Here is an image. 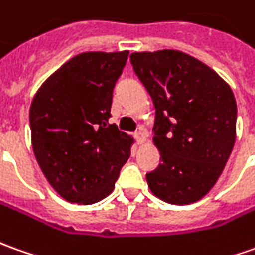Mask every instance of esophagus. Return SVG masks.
<instances>
[{"label":"esophagus","instance_id":"34e87169","mask_svg":"<svg viewBox=\"0 0 255 255\" xmlns=\"http://www.w3.org/2000/svg\"><path fill=\"white\" fill-rule=\"evenodd\" d=\"M134 136H135V139H136V142H138L139 145H142V143H145V141H146V135L143 134V132H141V131L135 132Z\"/></svg>","mask_w":255,"mask_h":255}]
</instances>
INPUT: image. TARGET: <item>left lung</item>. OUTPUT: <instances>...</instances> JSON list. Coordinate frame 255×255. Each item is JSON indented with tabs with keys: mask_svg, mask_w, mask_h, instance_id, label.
<instances>
[{
	"mask_svg": "<svg viewBox=\"0 0 255 255\" xmlns=\"http://www.w3.org/2000/svg\"><path fill=\"white\" fill-rule=\"evenodd\" d=\"M129 58L156 109L153 143L162 163L146 174L150 191L174 205L197 202L215 186L235 146V95L214 69L183 51Z\"/></svg>",
	"mask_w": 255,
	"mask_h": 255,
	"instance_id": "1",
	"label": "left lung"
}]
</instances>
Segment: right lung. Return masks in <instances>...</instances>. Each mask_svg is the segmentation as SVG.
Listing matches in <instances>:
<instances>
[{
    "label": "right lung",
    "instance_id": "right-lung-1",
    "mask_svg": "<svg viewBox=\"0 0 255 255\" xmlns=\"http://www.w3.org/2000/svg\"><path fill=\"white\" fill-rule=\"evenodd\" d=\"M128 51L72 57L36 92L29 121L36 160L68 202L91 205L114 190L134 138L109 124Z\"/></svg>",
    "mask_w": 255,
    "mask_h": 255
}]
</instances>
